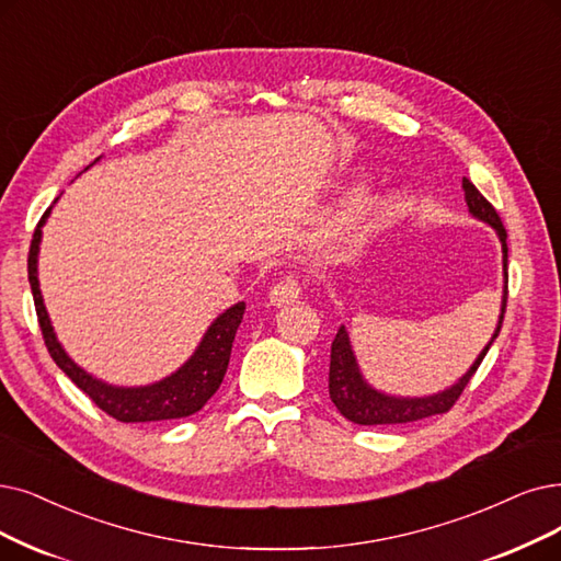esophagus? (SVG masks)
Wrapping results in <instances>:
<instances>
[{
	"label": "esophagus",
	"instance_id": "34e87169",
	"mask_svg": "<svg viewBox=\"0 0 561 561\" xmlns=\"http://www.w3.org/2000/svg\"><path fill=\"white\" fill-rule=\"evenodd\" d=\"M301 295V280L297 276H283L268 289V301L274 306H285L297 301Z\"/></svg>",
	"mask_w": 561,
	"mask_h": 561
}]
</instances>
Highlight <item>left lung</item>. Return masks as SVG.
<instances>
[{
    "label": "left lung",
    "instance_id": "8db88e82",
    "mask_svg": "<svg viewBox=\"0 0 561 561\" xmlns=\"http://www.w3.org/2000/svg\"><path fill=\"white\" fill-rule=\"evenodd\" d=\"M462 188H465V203L469 207V214L474 218L488 222V226L497 232L502 241V253H504V297H502V316L497 322L495 333H492L490 343L483 347V352L477 356V362L472 364L458 382L446 389L442 393H433L425 398H396L387 396L382 391H375L358 370V364L354 358L352 345H350V335L345 327L339 329L335 339L331 343V364H329V396L333 400V405L339 408V412L350 419L352 423L358 425H389V423H410L419 421L433 414H444L449 412L465 387L469 385V379L477 373L481 366L483 356L488 354L490 345L495 343L500 335L502 322H504V312H506V301H508V245H506V230L502 226V218L495 211L488 199L479 193V188L469 182L467 176H462Z\"/></svg>",
    "mask_w": 561,
    "mask_h": 561
}]
</instances>
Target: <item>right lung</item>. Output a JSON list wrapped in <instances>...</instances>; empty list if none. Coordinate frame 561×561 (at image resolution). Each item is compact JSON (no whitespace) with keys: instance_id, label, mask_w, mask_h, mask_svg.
Returning <instances> with one entry per match:
<instances>
[{"instance_id":"add662e5","label":"right lung","mask_w":561,"mask_h":561,"mask_svg":"<svg viewBox=\"0 0 561 561\" xmlns=\"http://www.w3.org/2000/svg\"><path fill=\"white\" fill-rule=\"evenodd\" d=\"M53 207L46 209L41 216L38 226L34 230V239L30 245V257H27V272H30V285L34 295L36 316L41 324L43 341L55 364L71 377V382L84 391L96 408H101L112 419L122 423H147V421H168V419H182L191 416L205 408V402L218 391L222 377H226L228 364H230V352L237 329L241 324L245 304L239 301L232 308H228L222 316L214 320V324L207 329L203 343L197 345L188 362L172 373L170 377L161 379V382L149 385V387H112L101 382V379L84 373L73 358L64 352L59 345L57 335L53 331L48 310L43 306V297L38 289V243H41V228L46 222Z\"/></svg>"}]
</instances>
